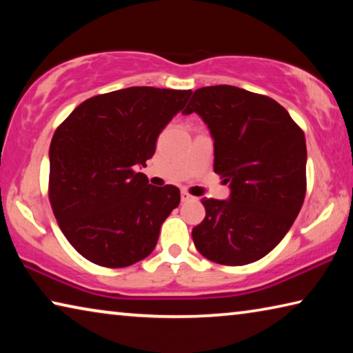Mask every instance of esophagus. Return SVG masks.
Here are the masks:
<instances>
[{
    "label": "esophagus",
    "instance_id": "esophagus-1",
    "mask_svg": "<svg viewBox=\"0 0 353 353\" xmlns=\"http://www.w3.org/2000/svg\"><path fill=\"white\" fill-rule=\"evenodd\" d=\"M193 199L194 198L190 193H187V191H182V202H188V201H193Z\"/></svg>",
    "mask_w": 353,
    "mask_h": 353
}]
</instances>
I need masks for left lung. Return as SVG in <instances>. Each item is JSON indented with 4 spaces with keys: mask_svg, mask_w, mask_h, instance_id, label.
Returning <instances> with one entry per match:
<instances>
[{
    "mask_svg": "<svg viewBox=\"0 0 353 353\" xmlns=\"http://www.w3.org/2000/svg\"><path fill=\"white\" fill-rule=\"evenodd\" d=\"M193 112L214 140V172L230 183L229 201L202 199L194 246L225 266L260 260L282 241L305 199L303 130L277 101L232 85L198 88L183 110Z\"/></svg>",
    "mask_w": 353,
    "mask_h": 353,
    "instance_id": "8db88e82",
    "label": "left lung"
}]
</instances>
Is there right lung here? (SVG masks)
<instances>
[{
  "mask_svg": "<svg viewBox=\"0 0 353 353\" xmlns=\"http://www.w3.org/2000/svg\"><path fill=\"white\" fill-rule=\"evenodd\" d=\"M191 90L129 87L83 101L56 129L48 198L62 234L83 259L124 268L152 252L181 202L174 185L152 187L139 166Z\"/></svg>",
  "mask_w": 353,
  "mask_h": 353,
  "instance_id": "1",
  "label": "right lung"
}]
</instances>
